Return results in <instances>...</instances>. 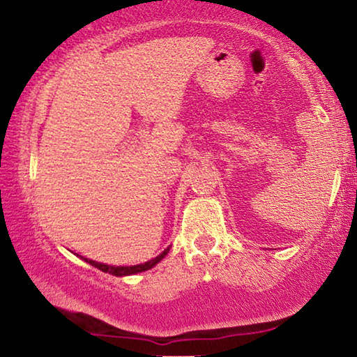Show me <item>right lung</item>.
<instances>
[{
    "label": "right lung",
    "instance_id": "obj_1",
    "mask_svg": "<svg viewBox=\"0 0 357 357\" xmlns=\"http://www.w3.org/2000/svg\"><path fill=\"white\" fill-rule=\"evenodd\" d=\"M169 250H170V247L165 248V250L160 253V255L153 258V260H149V261H146V263H141V265H133V266H110V265H105V263H99V261L89 260V258H84V257H81V258L86 263H89V265L99 268L100 271L109 273V275H114V276H130V275H136V273L148 271V270H151V268H154L160 260H162L165 255H167Z\"/></svg>",
    "mask_w": 357,
    "mask_h": 357
}]
</instances>
